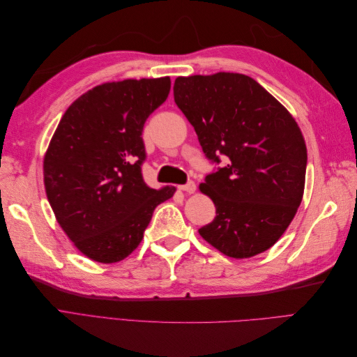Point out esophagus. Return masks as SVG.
Returning <instances> with one entry per match:
<instances>
[{
  "mask_svg": "<svg viewBox=\"0 0 357 357\" xmlns=\"http://www.w3.org/2000/svg\"><path fill=\"white\" fill-rule=\"evenodd\" d=\"M178 190L188 192V193H193V192L197 190V186H195V183H193V181H188L186 185H181V186H178Z\"/></svg>",
  "mask_w": 357,
  "mask_h": 357,
  "instance_id": "esophagus-1",
  "label": "esophagus"
}]
</instances>
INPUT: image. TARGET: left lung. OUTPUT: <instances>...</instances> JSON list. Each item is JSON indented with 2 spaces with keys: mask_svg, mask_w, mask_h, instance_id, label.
Returning <instances> with one entry per match:
<instances>
[{
  "mask_svg": "<svg viewBox=\"0 0 357 357\" xmlns=\"http://www.w3.org/2000/svg\"><path fill=\"white\" fill-rule=\"evenodd\" d=\"M174 101L218 167L199 189L215 218L199 235L229 257L273 247L304 195L307 146L295 119L255 79L238 73L174 82Z\"/></svg>",
  "mask_w": 357,
  "mask_h": 357,
  "instance_id": "left-lung-1",
  "label": "left lung"
}]
</instances>
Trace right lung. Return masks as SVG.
<instances>
[{
  "label": "right lung",
  "instance_id": "add662e5",
  "mask_svg": "<svg viewBox=\"0 0 357 357\" xmlns=\"http://www.w3.org/2000/svg\"><path fill=\"white\" fill-rule=\"evenodd\" d=\"M169 77L95 86L75 100L45 156V186L61 228L95 262L113 264L143 240L155 208L176 188H149L143 128L167 100Z\"/></svg>",
  "mask_w": 357,
  "mask_h": 357
}]
</instances>
